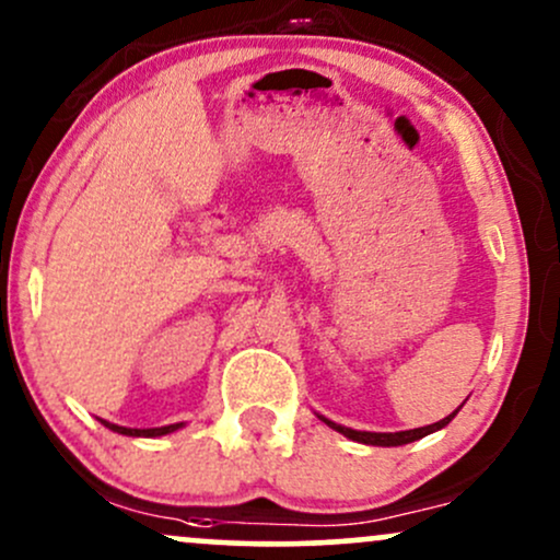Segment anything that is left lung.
<instances>
[{"mask_svg": "<svg viewBox=\"0 0 560 560\" xmlns=\"http://www.w3.org/2000/svg\"><path fill=\"white\" fill-rule=\"evenodd\" d=\"M455 413H458V410H453V413L445 416L442 421L429 423V427H421V429H408V432H358V429H350V427H342V423L329 421L326 416H318V419L324 421L326 427H331L334 432L345 434L347 440H352V442H363V445H376V447H400V445H408V442L421 440V436L445 429L447 423L455 419Z\"/></svg>", "mask_w": 560, "mask_h": 560, "instance_id": "left-lung-1", "label": "left lung"}]
</instances>
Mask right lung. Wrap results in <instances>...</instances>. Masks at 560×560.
<instances>
[{
  "label": "right lung",
  "instance_id": "obj_1",
  "mask_svg": "<svg viewBox=\"0 0 560 560\" xmlns=\"http://www.w3.org/2000/svg\"><path fill=\"white\" fill-rule=\"evenodd\" d=\"M105 423L110 432H118V434H126V436H163V434H171V432H178V429H184L186 423H168V427H155V429H128V427H118V423H110L105 419H100Z\"/></svg>",
  "mask_w": 560,
  "mask_h": 560
}]
</instances>
